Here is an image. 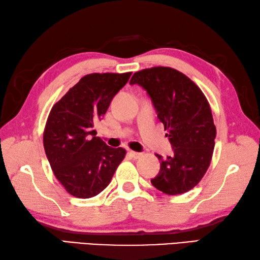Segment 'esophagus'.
<instances>
[{
	"label": "esophagus",
	"instance_id": "esophagus-1",
	"mask_svg": "<svg viewBox=\"0 0 260 260\" xmlns=\"http://www.w3.org/2000/svg\"><path fill=\"white\" fill-rule=\"evenodd\" d=\"M129 155L134 158V159H138V158H140L141 156H142V153L141 152H137V151H132V150H130L129 151Z\"/></svg>",
	"mask_w": 260,
	"mask_h": 260
}]
</instances>
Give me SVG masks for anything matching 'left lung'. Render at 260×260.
I'll list each match as a JSON object with an SVG mask.
<instances>
[{
    "mask_svg": "<svg viewBox=\"0 0 260 260\" xmlns=\"http://www.w3.org/2000/svg\"><path fill=\"white\" fill-rule=\"evenodd\" d=\"M130 84L149 94L174 149L166 159L156 155L160 171L151 184L168 195L188 192L203 178L213 155L216 129L208 99L192 79L171 67L137 72Z\"/></svg>",
    "mask_w": 260,
    "mask_h": 260,
    "instance_id": "left-lung-1",
    "label": "left lung"
}]
</instances>
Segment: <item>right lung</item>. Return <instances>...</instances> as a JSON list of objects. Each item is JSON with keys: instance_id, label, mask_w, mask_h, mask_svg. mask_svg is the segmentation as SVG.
I'll use <instances>...</instances> for the list:
<instances>
[{"instance_id": "add662e5", "label": "right lung", "mask_w": 260, "mask_h": 260, "mask_svg": "<svg viewBox=\"0 0 260 260\" xmlns=\"http://www.w3.org/2000/svg\"><path fill=\"white\" fill-rule=\"evenodd\" d=\"M131 74H88L50 110L44 131L45 151L58 182L73 197L100 194L125 157L123 148H111L95 137L94 123L104 116Z\"/></svg>"}]
</instances>
